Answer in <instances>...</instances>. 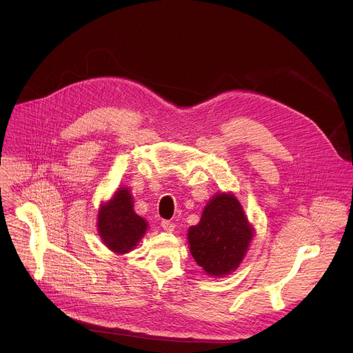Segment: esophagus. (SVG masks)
Segmentation results:
<instances>
[{"mask_svg":"<svg viewBox=\"0 0 353 353\" xmlns=\"http://www.w3.org/2000/svg\"><path fill=\"white\" fill-rule=\"evenodd\" d=\"M161 226H162V229H163L165 232H169V233H172V232L174 230V223H173V222H169V221H163Z\"/></svg>","mask_w":353,"mask_h":353,"instance_id":"34e87169","label":"esophagus"}]
</instances>
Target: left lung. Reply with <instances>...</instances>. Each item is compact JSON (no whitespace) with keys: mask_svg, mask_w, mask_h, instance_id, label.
Here are the masks:
<instances>
[{"mask_svg":"<svg viewBox=\"0 0 353 353\" xmlns=\"http://www.w3.org/2000/svg\"><path fill=\"white\" fill-rule=\"evenodd\" d=\"M256 229L233 192H216L204 207L198 225L190 226L188 248L195 263L212 278L236 271L253 241Z\"/></svg>","mask_w":353,"mask_h":353,"instance_id":"8db88e82","label":"left lung"}]
</instances>
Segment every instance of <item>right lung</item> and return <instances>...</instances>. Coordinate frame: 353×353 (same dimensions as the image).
<instances>
[{
  "mask_svg": "<svg viewBox=\"0 0 353 353\" xmlns=\"http://www.w3.org/2000/svg\"><path fill=\"white\" fill-rule=\"evenodd\" d=\"M97 234L117 256L132 251L148 230V222L135 214L134 198L128 187H120L110 199L99 205Z\"/></svg>",
  "mask_w": 353,
  "mask_h": 353,
  "instance_id": "right-lung-1",
  "label": "right lung"
}]
</instances>
